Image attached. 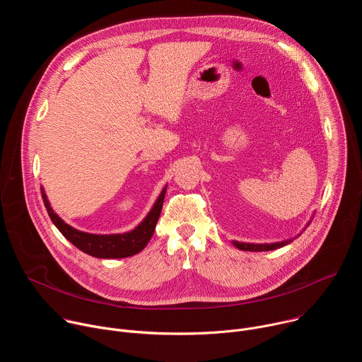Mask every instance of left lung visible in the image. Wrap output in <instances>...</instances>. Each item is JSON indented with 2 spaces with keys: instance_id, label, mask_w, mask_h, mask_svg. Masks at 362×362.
Segmentation results:
<instances>
[{
  "instance_id": "obj_1",
  "label": "left lung",
  "mask_w": 362,
  "mask_h": 362,
  "mask_svg": "<svg viewBox=\"0 0 362 362\" xmlns=\"http://www.w3.org/2000/svg\"><path fill=\"white\" fill-rule=\"evenodd\" d=\"M238 249L240 250H249V252H264V250H274L278 247H282L289 243V240L276 242V243H243V242H232Z\"/></svg>"
}]
</instances>
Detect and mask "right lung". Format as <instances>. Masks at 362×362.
Masks as SVG:
<instances>
[{
  "label": "right lung",
  "mask_w": 362,
  "mask_h": 362,
  "mask_svg": "<svg viewBox=\"0 0 362 362\" xmlns=\"http://www.w3.org/2000/svg\"><path fill=\"white\" fill-rule=\"evenodd\" d=\"M165 193H166V187L162 190L156 203L153 204L151 211L147 214L143 222L133 230L126 233H116V235H94V233L77 230L70 225H67L62 218H59L57 214H54V211L51 209L44 189H41V196H42L47 214L49 219L53 221V223L57 226V229L63 233V236L84 253L95 257H101V259L127 257L144 249V246L151 239L154 233V228H156V223L159 221L163 200H165Z\"/></svg>",
  "instance_id": "add662e5"
}]
</instances>
